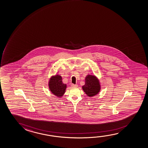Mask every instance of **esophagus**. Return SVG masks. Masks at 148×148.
<instances>
[{
    "mask_svg": "<svg viewBox=\"0 0 148 148\" xmlns=\"http://www.w3.org/2000/svg\"><path fill=\"white\" fill-rule=\"evenodd\" d=\"M71 86H72V87H77V84H72Z\"/></svg>",
    "mask_w": 148,
    "mask_h": 148,
    "instance_id": "1",
    "label": "esophagus"
}]
</instances>
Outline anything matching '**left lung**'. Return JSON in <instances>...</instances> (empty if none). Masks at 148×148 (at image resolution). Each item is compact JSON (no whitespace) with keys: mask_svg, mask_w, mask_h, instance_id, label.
<instances>
[{"mask_svg":"<svg viewBox=\"0 0 148 148\" xmlns=\"http://www.w3.org/2000/svg\"><path fill=\"white\" fill-rule=\"evenodd\" d=\"M82 89L88 96H96L101 90L99 80L94 75H87L85 78V84L82 86Z\"/></svg>","mask_w":148,"mask_h":148,"instance_id":"8db88e82","label":"left lung"}]
</instances>
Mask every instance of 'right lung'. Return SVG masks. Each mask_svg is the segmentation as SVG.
Masks as SVG:
<instances>
[{"mask_svg": "<svg viewBox=\"0 0 148 148\" xmlns=\"http://www.w3.org/2000/svg\"><path fill=\"white\" fill-rule=\"evenodd\" d=\"M48 86L51 92L58 97H61L64 95L66 88V84L62 83V77L59 75L52 76Z\"/></svg>", "mask_w": 148, "mask_h": 148, "instance_id": "obj_1", "label": "right lung"}]
</instances>
